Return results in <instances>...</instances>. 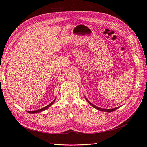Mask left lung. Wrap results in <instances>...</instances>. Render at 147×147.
<instances>
[{
	"instance_id": "left-lung-1",
	"label": "left lung",
	"mask_w": 147,
	"mask_h": 147,
	"mask_svg": "<svg viewBox=\"0 0 147 147\" xmlns=\"http://www.w3.org/2000/svg\"><path fill=\"white\" fill-rule=\"evenodd\" d=\"M84 97H85V99H86V101L88 102L89 104H90L91 105H92L93 107L94 108H95V109H96L97 110H100V111H102V112H112L113 111H114V110H115L116 109H118L119 108V107H115V108H113V109H102V108H100V107H97V106H96V105H94V104H91V102L89 101L86 98V97L84 96Z\"/></svg>"
}]
</instances>
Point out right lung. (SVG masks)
Masks as SVG:
<instances>
[{
	"mask_svg": "<svg viewBox=\"0 0 147 147\" xmlns=\"http://www.w3.org/2000/svg\"><path fill=\"white\" fill-rule=\"evenodd\" d=\"M55 100H56V97H55V99H54V100H53L52 102H51V103L49 104V105H48L47 106H46V107H43V108H42V109H39V110H34V111H28V113H32V114H34V113H39V112H43V111H44L45 110H46V109H47L48 108H49L54 103V102H55Z\"/></svg>",
	"mask_w": 147,
	"mask_h": 147,
	"instance_id": "obj_1",
	"label": "right lung"
}]
</instances>
